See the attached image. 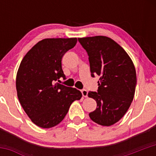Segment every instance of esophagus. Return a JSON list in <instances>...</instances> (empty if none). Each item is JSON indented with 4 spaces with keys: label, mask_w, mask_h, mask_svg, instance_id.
Segmentation results:
<instances>
[{
    "label": "esophagus",
    "mask_w": 156,
    "mask_h": 156,
    "mask_svg": "<svg viewBox=\"0 0 156 156\" xmlns=\"http://www.w3.org/2000/svg\"><path fill=\"white\" fill-rule=\"evenodd\" d=\"M81 94H82V96H83V97H87V94H88V92H87V90L83 89V90H81Z\"/></svg>",
    "instance_id": "obj_1"
}]
</instances>
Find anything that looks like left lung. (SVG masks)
I'll use <instances>...</instances> for the list:
<instances>
[{"mask_svg":"<svg viewBox=\"0 0 156 156\" xmlns=\"http://www.w3.org/2000/svg\"><path fill=\"white\" fill-rule=\"evenodd\" d=\"M89 56L91 76H100L97 92L88 97L97 102L89 114L93 122L111 126L119 122L130 107L136 84V69L125 50L106 36L78 38Z\"/></svg>","mask_w":156,"mask_h":156,"instance_id":"8db88e82","label":"left lung"}]
</instances>
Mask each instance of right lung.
<instances>
[{"mask_svg":"<svg viewBox=\"0 0 156 156\" xmlns=\"http://www.w3.org/2000/svg\"><path fill=\"white\" fill-rule=\"evenodd\" d=\"M77 43L76 37L46 38L37 42L23 57L16 80L17 96L31 122L42 128L60 123L81 91L59 84L66 78L62 58Z\"/></svg>","mask_w":156,"mask_h":156,"instance_id":"right-lung-1","label":"right lung"}]
</instances>
